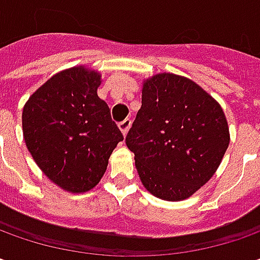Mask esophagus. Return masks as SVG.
<instances>
[{"label":"esophagus","instance_id":"1","mask_svg":"<svg viewBox=\"0 0 260 260\" xmlns=\"http://www.w3.org/2000/svg\"><path fill=\"white\" fill-rule=\"evenodd\" d=\"M130 125H132V120H130V118H125L121 123H118V128H120L121 133L125 136L127 135V132H128V128H130Z\"/></svg>","mask_w":260,"mask_h":260}]
</instances>
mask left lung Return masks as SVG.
Listing matches in <instances>:
<instances>
[{
	"mask_svg": "<svg viewBox=\"0 0 260 260\" xmlns=\"http://www.w3.org/2000/svg\"><path fill=\"white\" fill-rule=\"evenodd\" d=\"M230 136L225 115L191 79L159 74L146 81L142 107L125 136L147 191L181 201L214 175Z\"/></svg>",
	"mask_w": 260,
	"mask_h": 260,
	"instance_id": "left-lung-1",
	"label": "left lung"
}]
</instances>
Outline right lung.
<instances>
[{"mask_svg":"<svg viewBox=\"0 0 260 260\" xmlns=\"http://www.w3.org/2000/svg\"><path fill=\"white\" fill-rule=\"evenodd\" d=\"M100 79L84 68L63 71L40 86L23 110L28 152L47 178L71 192L94 188L124 139L96 94Z\"/></svg>","mask_w":260,"mask_h":260,"instance_id":"1","label":"right lung"}]
</instances>
